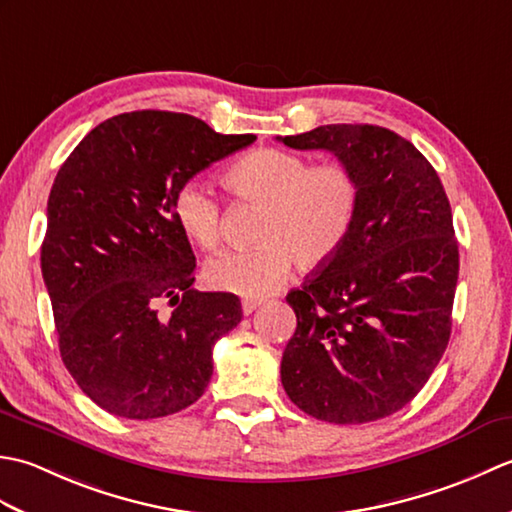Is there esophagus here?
Wrapping results in <instances>:
<instances>
[{"label":"esophagus","instance_id":"1","mask_svg":"<svg viewBox=\"0 0 512 512\" xmlns=\"http://www.w3.org/2000/svg\"><path fill=\"white\" fill-rule=\"evenodd\" d=\"M259 306H262V299H244L242 301V312L250 314L253 310H257Z\"/></svg>","mask_w":512,"mask_h":512}]
</instances>
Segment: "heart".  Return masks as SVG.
I'll return each instance as SVG.
<instances>
[{
	"label": "heart",
	"mask_w": 512,
	"mask_h": 512,
	"mask_svg": "<svg viewBox=\"0 0 512 512\" xmlns=\"http://www.w3.org/2000/svg\"><path fill=\"white\" fill-rule=\"evenodd\" d=\"M224 184L235 198L262 206L257 246L215 255L204 266V281L246 299L275 290L292 262L299 270L328 264L350 237L361 204V182L350 165H314L277 147L248 151L226 169ZM171 209L191 244L204 250L220 244V202L200 182L180 184Z\"/></svg>",
	"instance_id": "heart-1"
}]
</instances>
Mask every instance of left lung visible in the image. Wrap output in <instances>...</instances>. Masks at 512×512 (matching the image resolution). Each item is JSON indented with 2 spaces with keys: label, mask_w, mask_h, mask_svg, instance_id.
I'll return each mask as SVG.
<instances>
[{
  "label": "left lung",
  "mask_w": 512,
  "mask_h": 512,
  "mask_svg": "<svg viewBox=\"0 0 512 512\" xmlns=\"http://www.w3.org/2000/svg\"><path fill=\"white\" fill-rule=\"evenodd\" d=\"M350 165L361 204L343 248L286 301L297 330L281 385L308 416L363 424L402 409L447 350L458 239L436 169L409 140L376 125H321L277 138Z\"/></svg>",
  "instance_id": "left-lung-1"
}]
</instances>
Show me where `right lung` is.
I'll return each instance as SVG.
<instances>
[{"mask_svg":"<svg viewBox=\"0 0 512 512\" xmlns=\"http://www.w3.org/2000/svg\"><path fill=\"white\" fill-rule=\"evenodd\" d=\"M189 114L143 110L96 125L54 178L41 244L63 365L101 409L129 420L171 416L213 376V345L242 321L228 292H198L173 193L255 143ZM160 298L176 305L157 317Z\"/></svg>","mask_w":512,"mask_h":512,"instance_id":"right-lung-1","label":"right lung"}]
</instances>
